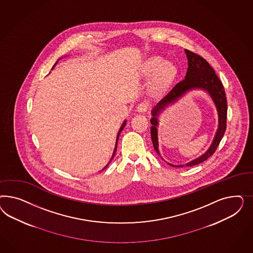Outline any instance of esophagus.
<instances>
[{
	"mask_svg": "<svg viewBox=\"0 0 253 253\" xmlns=\"http://www.w3.org/2000/svg\"><path fill=\"white\" fill-rule=\"evenodd\" d=\"M149 107V104L146 103V102H143V103H140L137 106V111L138 112H141V113H144L147 110V108Z\"/></svg>",
	"mask_w": 253,
	"mask_h": 253,
	"instance_id": "esophagus-1",
	"label": "esophagus"
}]
</instances>
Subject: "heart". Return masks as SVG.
I'll return each instance as SVG.
<instances>
[{
  "label": "heart",
  "instance_id": "obj_1",
  "mask_svg": "<svg viewBox=\"0 0 253 253\" xmlns=\"http://www.w3.org/2000/svg\"><path fill=\"white\" fill-rule=\"evenodd\" d=\"M143 75L149 78L153 76L151 92L159 94L165 92L173 83L177 75L176 66L171 61L164 60L161 56H152L143 66Z\"/></svg>",
  "mask_w": 253,
  "mask_h": 253
}]
</instances>
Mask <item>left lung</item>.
Listing matches in <instances>:
<instances>
[{
	"label": "left lung",
	"instance_id": "obj_1",
	"mask_svg": "<svg viewBox=\"0 0 253 253\" xmlns=\"http://www.w3.org/2000/svg\"><path fill=\"white\" fill-rule=\"evenodd\" d=\"M184 52L186 54V57L188 60V68H187V72L184 80L178 83L170 90V92L158 103V105L154 107L151 112L152 119L150 123L152 124V126H151L150 131H151V139H152L154 148L158 155H161L159 150L158 128H157L159 126L158 117L160 115V113L163 109H165V107H168L170 104H173L186 92L191 90L201 89L206 91L210 94L218 112V129L211 145L203 155H201L199 158L195 159L194 161H190L184 165H173V164L168 163L169 165L176 168H182L184 166L190 167V166L197 165L206 161L212 154L214 153L216 148L218 147L222 140L224 131L226 130V117H227V101H226L225 92H224L222 82L215 74L214 69L211 67V65L202 56L186 49L184 50Z\"/></svg>",
	"mask_w": 253,
	"mask_h": 253
}]
</instances>
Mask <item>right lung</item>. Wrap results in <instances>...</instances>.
<instances>
[{
  "label": "right lung",
  "instance_id": "obj_1",
  "mask_svg": "<svg viewBox=\"0 0 253 253\" xmlns=\"http://www.w3.org/2000/svg\"><path fill=\"white\" fill-rule=\"evenodd\" d=\"M56 63H57V62H56ZM56 63H55V64H54V67H53V69H54V66H55V65H56ZM125 125H126V120H125V121H124V122H123V125H122V126H121V128H120V130H119V132H118V134H117V139H116L115 148H114V151H113V155H112V157H111V159H110V161H109V162H110V161H112V160H113V158H114V156H115L116 150H117V145H118V140H119V136H120V134H121V132H122V130H123V128H124V127H125ZM109 162H108V163H107V165H106V167H105V168L103 169H105L107 168V165H108V164H109ZM103 169H102V170H103Z\"/></svg>",
  "mask_w": 253,
  "mask_h": 253
}]
</instances>
